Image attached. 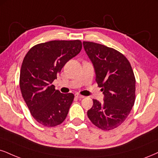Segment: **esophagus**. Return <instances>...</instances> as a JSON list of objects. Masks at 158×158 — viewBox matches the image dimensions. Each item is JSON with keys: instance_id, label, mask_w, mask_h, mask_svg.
<instances>
[{"instance_id": "obj_1", "label": "esophagus", "mask_w": 158, "mask_h": 158, "mask_svg": "<svg viewBox=\"0 0 158 158\" xmlns=\"http://www.w3.org/2000/svg\"><path fill=\"white\" fill-rule=\"evenodd\" d=\"M75 96L76 98H77V99H83V98H84V97H85L84 96H83V95H81L79 94H75Z\"/></svg>"}]
</instances>
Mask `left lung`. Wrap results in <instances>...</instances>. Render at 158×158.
<instances>
[{
	"instance_id": "8db88e82",
	"label": "left lung",
	"mask_w": 158,
	"mask_h": 158,
	"mask_svg": "<svg viewBox=\"0 0 158 158\" xmlns=\"http://www.w3.org/2000/svg\"><path fill=\"white\" fill-rule=\"evenodd\" d=\"M83 44L94 66L97 84L104 94L102 103L93 100L87 115L101 130H113L127 118L135 102L133 71L129 61L117 50L94 42H83Z\"/></svg>"
}]
</instances>
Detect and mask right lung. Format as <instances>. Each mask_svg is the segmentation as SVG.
I'll return each mask as SVG.
<instances>
[{
    "mask_svg": "<svg viewBox=\"0 0 158 158\" xmlns=\"http://www.w3.org/2000/svg\"><path fill=\"white\" fill-rule=\"evenodd\" d=\"M81 49L80 40H55L36 44L25 55L19 87L31 114L42 125L55 127L67 117L74 94H62L52 83L65 64Z\"/></svg>",
    "mask_w": 158,
    "mask_h": 158,
    "instance_id": "obj_1",
    "label": "right lung"
}]
</instances>
